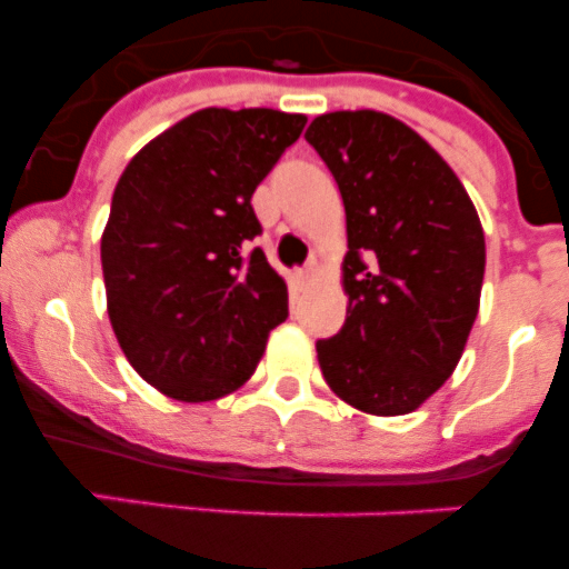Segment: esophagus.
<instances>
[{
    "label": "esophagus",
    "instance_id": "1",
    "mask_svg": "<svg viewBox=\"0 0 569 569\" xmlns=\"http://www.w3.org/2000/svg\"><path fill=\"white\" fill-rule=\"evenodd\" d=\"M316 273H319V261L310 259L308 264H305V268H301L299 273H296V279H299V281H310V279H313Z\"/></svg>",
    "mask_w": 569,
    "mask_h": 569
}]
</instances>
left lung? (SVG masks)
<instances>
[{
    "label": "left lung",
    "instance_id": "1",
    "mask_svg": "<svg viewBox=\"0 0 569 569\" xmlns=\"http://www.w3.org/2000/svg\"><path fill=\"white\" fill-rule=\"evenodd\" d=\"M305 139L347 216V319L316 341L321 376L365 413H413L450 379L479 313V213L450 164L393 116L336 110Z\"/></svg>",
    "mask_w": 569,
    "mask_h": 569
}]
</instances>
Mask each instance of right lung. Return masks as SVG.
I'll list each match as a JSON object with an SVG mask.
<instances>
[{"label":"right lung","mask_w":569,"mask_h":569,"mask_svg":"<svg viewBox=\"0 0 569 569\" xmlns=\"http://www.w3.org/2000/svg\"><path fill=\"white\" fill-rule=\"evenodd\" d=\"M308 116L204 108L130 159L102 233L108 316L122 353L176 401H213L253 376L288 319V284L253 239V190Z\"/></svg>","instance_id":"add662e5"}]
</instances>
